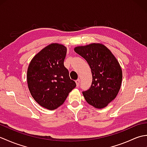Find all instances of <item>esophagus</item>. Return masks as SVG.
<instances>
[{"instance_id":"obj_1","label":"esophagus","mask_w":147,"mask_h":147,"mask_svg":"<svg viewBox=\"0 0 147 147\" xmlns=\"http://www.w3.org/2000/svg\"><path fill=\"white\" fill-rule=\"evenodd\" d=\"M76 86H79L80 83V79H78L77 80H76Z\"/></svg>"}]
</instances>
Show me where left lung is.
<instances>
[{"instance_id":"1","label":"left lung","mask_w":147,"mask_h":147,"mask_svg":"<svg viewBox=\"0 0 147 147\" xmlns=\"http://www.w3.org/2000/svg\"><path fill=\"white\" fill-rule=\"evenodd\" d=\"M91 68L92 83L83 92L86 101L96 108L106 107L115 98L121 88L122 70L117 59L104 45L92 43L74 49Z\"/></svg>"}]
</instances>
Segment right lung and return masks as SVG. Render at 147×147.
<instances>
[{
    "mask_svg": "<svg viewBox=\"0 0 147 147\" xmlns=\"http://www.w3.org/2000/svg\"><path fill=\"white\" fill-rule=\"evenodd\" d=\"M67 49L52 43L33 58L27 71L31 95L42 107L54 110L61 105L69 93L76 86L64 65Z\"/></svg>",
    "mask_w": 147,
    "mask_h": 147,
    "instance_id": "obj_1",
    "label": "right lung"
}]
</instances>
